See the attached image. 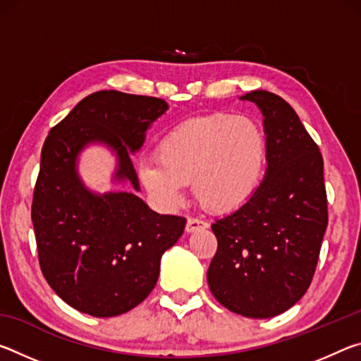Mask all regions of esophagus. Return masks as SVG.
Segmentation results:
<instances>
[{
	"label": "esophagus",
	"instance_id": "34e87169",
	"mask_svg": "<svg viewBox=\"0 0 361 361\" xmlns=\"http://www.w3.org/2000/svg\"><path fill=\"white\" fill-rule=\"evenodd\" d=\"M209 228V223L204 221V219L199 218H188L186 221V232H195V231H202Z\"/></svg>",
	"mask_w": 361,
	"mask_h": 361
}]
</instances>
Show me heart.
I'll list each match as a JSON object with an SVG mask.
<instances>
[{
  "label": "heart",
  "mask_w": 361,
  "mask_h": 361,
  "mask_svg": "<svg viewBox=\"0 0 361 361\" xmlns=\"http://www.w3.org/2000/svg\"><path fill=\"white\" fill-rule=\"evenodd\" d=\"M266 138L245 116L216 113L180 122L156 146V161L138 166V180L157 202L176 205L186 183L204 209L231 213L261 185Z\"/></svg>",
  "instance_id": "1"
}]
</instances>
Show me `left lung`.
<instances>
[{"label": "left lung", "instance_id": "1", "mask_svg": "<svg viewBox=\"0 0 361 361\" xmlns=\"http://www.w3.org/2000/svg\"><path fill=\"white\" fill-rule=\"evenodd\" d=\"M240 99L264 116L267 169L253 197L212 224L218 250L207 282L231 312L271 319L312 282L328 224L323 157L282 97L253 90Z\"/></svg>", "mask_w": 361, "mask_h": 361}]
</instances>
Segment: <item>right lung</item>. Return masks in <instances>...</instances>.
Returning <instances> with one entry per match:
<instances>
[{
	"label": "right lung",
	"instance_id": "1",
	"mask_svg": "<svg viewBox=\"0 0 361 361\" xmlns=\"http://www.w3.org/2000/svg\"><path fill=\"white\" fill-rule=\"evenodd\" d=\"M162 99L100 90L52 127L41 151L32 221L42 276L66 304L92 317L129 312L154 288L161 258L186 219L152 212L133 192L140 183L130 154L166 113ZM116 152L115 179L130 191L97 195L83 186L77 156L85 145Z\"/></svg>",
	"mask_w": 361,
	"mask_h": 361
}]
</instances>
